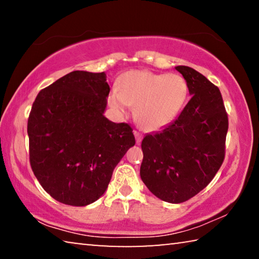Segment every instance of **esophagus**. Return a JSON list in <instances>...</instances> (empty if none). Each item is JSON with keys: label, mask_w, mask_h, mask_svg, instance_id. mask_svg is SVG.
I'll list each match as a JSON object with an SVG mask.
<instances>
[{"label": "esophagus", "mask_w": 259, "mask_h": 259, "mask_svg": "<svg viewBox=\"0 0 259 259\" xmlns=\"http://www.w3.org/2000/svg\"><path fill=\"white\" fill-rule=\"evenodd\" d=\"M134 134H135V137H136V143H137V144L142 143V140H143V134L139 133L138 130H135Z\"/></svg>", "instance_id": "1"}]
</instances>
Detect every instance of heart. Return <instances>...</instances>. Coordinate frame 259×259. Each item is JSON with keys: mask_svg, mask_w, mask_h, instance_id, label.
Masks as SVG:
<instances>
[{"mask_svg": "<svg viewBox=\"0 0 259 259\" xmlns=\"http://www.w3.org/2000/svg\"><path fill=\"white\" fill-rule=\"evenodd\" d=\"M188 87L179 74L130 71L109 96V104L119 113L135 107L136 120L145 130H157L170 123L186 103Z\"/></svg>", "mask_w": 259, "mask_h": 259, "instance_id": "b5f03b06", "label": "heart"}]
</instances>
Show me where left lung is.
<instances>
[{
  "label": "left lung",
  "mask_w": 259,
  "mask_h": 259,
  "mask_svg": "<svg viewBox=\"0 0 259 259\" xmlns=\"http://www.w3.org/2000/svg\"><path fill=\"white\" fill-rule=\"evenodd\" d=\"M192 95L176 120L142 142L140 177L153 194L182 203L212 181L225 157L229 117L218 88L188 66H177Z\"/></svg>",
  "instance_id": "left-lung-1"
}]
</instances>
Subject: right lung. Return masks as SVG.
Listing matches in <instances>:
<instances>
[{
  "label": "right lung",
  "mask_w": 259,
  "mask_h": 259,
  "mask_svg": "<svg viewBox=\"0 0 259 259\" xmlns=\"http://www.w3.org/2000/svg\"><path fill=\"white\" fill-rule=\"evenodd\" d=\"M106 74L74 71L42 89L30 109L29 162L45 191L83 207L102 196L113 170L135 145L133 128L104 116Z\"/></svg>",
  "instance_id": "right-lung-1"
}]
</instances>
